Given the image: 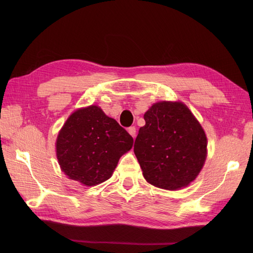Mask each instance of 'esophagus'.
<instances>
[{
	"instance_id": "esophagus-1",
	"label": "esophagus",
	"mask_w": 253,
	"mask_h": 253,
	"mask_svg": "<svg viewBox=\"0 0 253 253\" xmlns=\"http://www.w3.org/2000/svg\"><path fill=\"white\" fill-rule=\"evenodd\" d=\"M127 132L133 137V138H135V136H136V127L135 126H129L127 128Z\"/></svg>"
}]
</instances>
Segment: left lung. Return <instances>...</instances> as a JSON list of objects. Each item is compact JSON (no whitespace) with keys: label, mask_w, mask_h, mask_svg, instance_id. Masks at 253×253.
<instances>
[{"label":"left lung","mask_w":253,"mask_h":253,"mask_svg":"<svg viewBox=\"0 0 253 253\" xmlns=\"http://www.w3.org/2000/svg\"><path fill=\"white\" fill-rule=\"evenodd\" d=\"M134 144L144 178L167 190L188 186L201 172L207 155L203 127L185 104L157 102L144 114Z\"/></svg>","instance_id":"obj_1"}]
</instances>
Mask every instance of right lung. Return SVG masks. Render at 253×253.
<instances>
[{
    "instance_id": "obj_1",
    "label": "right lung",
    "mask_w": 253,
    "mask_h": 253,
    "mask_svg": "<svg viewBox=\"0 0 253 253\" xmlns=\"http://www.w3.org/2000/svg\"><path fill=\"white\" fill-rule=\"evenodd\" d=\"M133 141L116 120L90 105L66 120L57 138V158L68 177L91 187L111 177Z\"/></svg>"
}]
</instances>
